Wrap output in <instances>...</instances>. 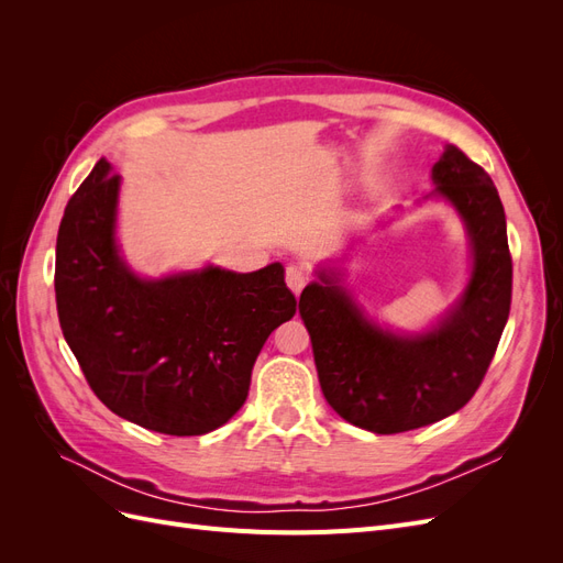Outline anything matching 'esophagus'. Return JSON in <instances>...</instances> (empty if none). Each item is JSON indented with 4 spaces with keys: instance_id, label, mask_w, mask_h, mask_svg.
Wrapping results in <instances>:
<instances>
[{
    "instance_id": "34e87169",
    "label": "esophagus",
    "mask_w": 563,
    "mask_h": 563,
    "mask_svg": "<svg viewBox=\"0 0 563 563\" xmlns=\"http://www.w3.org/2000/svg\"><path fill=\"white\" fill-rule=\"evenodd\" d=\"M305 282H308V275H305L302 267H298V265H288L286 267V286L291 288L296 296L302 291Z\"/></svg>"
}]
</instances>
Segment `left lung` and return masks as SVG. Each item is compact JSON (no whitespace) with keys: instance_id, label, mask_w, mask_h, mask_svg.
I'll use <instances>...</instances> for the list:
<instances>
[{"instance_id":"left-lung-1","label":"left lung","mask_w":563,"mask_h":563,"mask_svg":"<svg viewBox=\"0 0 563 563\" xmlns=\"http://www.w3.org/2000/svg\"><path fill=\"white\" fill-rule=\"evenodd\" d=\"M434 190L470 236V279L430 329L391 331L356 305L338 267H319L298 310L308 327L319 385L356 428L397 434L463 408L496 354L512 302V258L496 185L465 152L446 145L432 166Z\"/></svg>"}]
</instances>
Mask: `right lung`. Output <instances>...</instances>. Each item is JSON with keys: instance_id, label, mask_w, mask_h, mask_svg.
<instances>
[{"instance_id": "1", "label": "right lung", "mask_w": 563, "mask_h": 563, "mask_svg": "<svg viewBox=\"0 0 563 563\" xmlns=\"http://www.w3.org/2000/svg\"><path fill=\"white\" fill-rule=\"evenodd\" d=\"M119 187L122 176L100 159L65 207L56 242L63 335L112 413L162 434H207L244 406L255 356L296 314V298L282 263L135 275L117 242Z\"/></svg>"}]
</instances>
